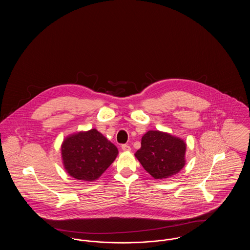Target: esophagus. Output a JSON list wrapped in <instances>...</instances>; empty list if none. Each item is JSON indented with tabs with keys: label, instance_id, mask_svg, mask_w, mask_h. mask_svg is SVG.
Here are the masks:
<instances>
[{
	"label": "esophagus",
	"instance_id": "esophagus-1",
	"mask_svg": "<svg viewBox=\"0 0 250 250\" xmlns=\"http://www.w3.org/2000/svg\"><path fill=\"white\" fill-rule=\"evenodd\" d=\"M122 150L124 152H129L131 150L130 146H128L127 144H123L122 145Z\"/></svg>",
	"mask_w": 250,
	"mask_h": 250
}]
</instances>
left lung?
<instances>
[{
	"label": "left lung",
	"mask_w": 250,
	"mask_h": 250,
	"mask_svg": "<svg viewBox=\"0 0 250 250\" xmlns=\"http://www.w3.org/2000/svg\"><path fill=\"white\" fill-rule=\"evenodd\" d=\"M187 144L166 132L150 130L142 138V147L135 156L155 179L168 178L186 164Z\"/></svg>",
	"instance_id": "8db88e82"
}]
</instances>
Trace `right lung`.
I'll return each instance as SVG.
<instances>
[{
	"instance_id": "add662e5",
	"label": "right lung",
	"mask_w": 250,
	"mask_h": 250,
	"mask_svg": "<svg viewBox=\"0 0 250 250\" xmlns=\"http://www.w3.org/2000/svg\"><path fill=\"white\" fill-rule=\"evenodd\" d=\"M61 151L66 172L88 182L99 178L118 155L117 147L95 128L66 137Z\"/></svg>"
}]
</instances>
